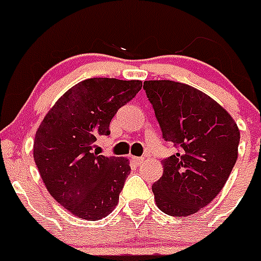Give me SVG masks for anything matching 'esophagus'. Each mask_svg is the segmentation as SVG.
<instances>
[{
	"instance_id": "esophagus-1",
	"label": "esophagus",
	"mask_w": 261,
	"mask_h": 261,
	"mask_svg": "<svg viewBox=\"0 0 261 261\" xmlns=\"http://www.w3.org/2000/svg\"><path fill=\"white\" fill-rule=\"evenodd\" d=\"M133 161H135V164L141 165L144 164V161H145V157H133Z\"/></svg>"
}]
</instances>
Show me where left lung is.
I'll return each mask as SVG.
<instances>
[{"label": "left lung", "mask_w": 261, "mask_h": 261, "mask_svg": "<svg viewBox=\"0 0 261 261\" xmlns=\"http://www.w3.org/2000/svg\"><path fill=\"white\" fill-rule=\"evenodd\" d=\"M165 141L178 152L165 158L164 174L152 190L155 204L171 217H188L223 189L238 158L240 132L235 120L208 95L173 80H146Z\"/></svg>", "instance_id": "left-lung-1"}]
</instances>
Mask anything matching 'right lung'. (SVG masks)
<instances>
[{
  "label": "right lung",
  "instance_id": "obj_1",
  "mask_svg": "<svg viewBox=\"0 0 261 261\" xmlns=\"http://www.w3.org/2000/svg\"><path fill=\"white\" fill-rule=\"evenodd\" d=\"M141 80L91 77L71 87L44 116L35 133L34 161L44 186L72 215L99 220L115 210L130 173L124 157L93 152L108 136L117 109L141 90Z\"/></svg>",
  "mask_w": 261,
  "mask_h": 261
}]
</instances>
